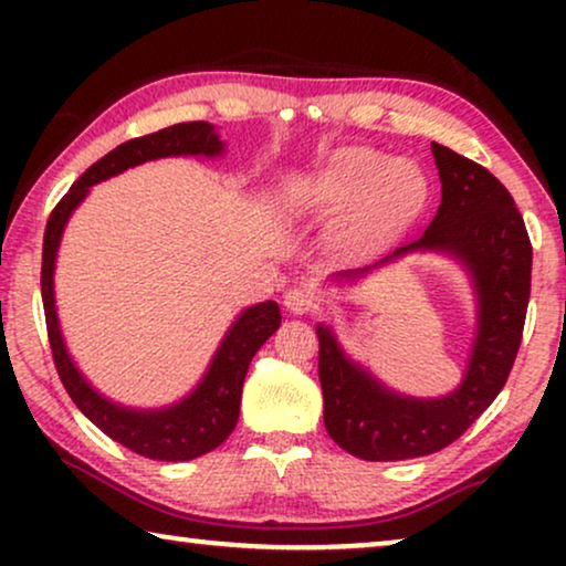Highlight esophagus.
Here are the masks:
<instances>
[{"label":"esophagus","mask_w":566,"mask_h":566,"mask_svg":"<svg viewBox=\"0 0 566 566\" xmlns=\"http://www.w3.org/2000/svg\"><path fill=\"white\" fill-rule=\"evenodd\" d=\"M283 306L289 308L291 314H298V316L314 312V293H312V289H306V285H301V289L285 291Z\"/></svg>","instance_id":"obj_1"}]
</instances>
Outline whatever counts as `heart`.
<instances>
[{"label":"heart","mask_w":566,"mask_h":566,"mask_svg":"<svg viewBox=\"0 0 566 566\" xmlns=\"http://www.w3.org/2000/svg\"><path fill=\"white\" fill-rule=\"evenodd\" d=\"M306 211L337 219L332 244L350 258H370L397 244L430 203V182L415 161L370 146H339L293 180Z\"/></svg>","instance_id":"b5f03b06"}]
</instances>
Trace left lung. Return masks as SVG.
Here are the masks:
<instances>
[{
    "label": "left lung",
    "instance_id": "left-lung-1",
    "mask_svg": "<svg viewBox=\"0 0 566 566\" xmlns=\"http://www.w3.org/2000/svg\"><path fill=\"white\" fill-rule=\"evenodd\" d=\"M440 175L436 219L417 242L327 283L345 289L397 265L409 254L453 260L474 293V339L459 386L440 397H412L355 360L327 322L316 324L324 428L363 461L420 459L451 446L505 386L523 337L531 298V239L515 200L490 169L432 142Z\"/></svg>",
    "mask_w": 566,
    "mask_h": 566
}]
</instances>
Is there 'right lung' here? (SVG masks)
<instances>
[{
	"instance_id": "obj_1",
	"label": "right lung",
	"mask_w": 566,
	"mask_h": 566,
	"mask_svg": "<svg viewBox=\"0 0 566 566\" xmlns=\"http://www.w3.org/2000/svg\"><path fill=\"white\" fill-rule=\"evenodd\" d=\"M223 154H227V142H221V134L213 123L206 120L177 123L157 134L130 138L107 151L103 159H97L72 185V190L53 208L49 227H45L41 293L53 360H56L61 381L92 424H97L105 436L118 440L120 446L154 461H192L219 448L231 436L239 420L247 368H250L254 353L265 345V339L281 327V306L275 301H262V304L242 308L237 319L229 324L227 335L221 337L200 381L185 397L161 407H128L105 397L82 374V368L69 353L59 322L56 283H53L59 247L69 219L95 185L111 180L130 167L144 165V161L167 157L221 159Z\"/></svg>"
}]
</instances>
